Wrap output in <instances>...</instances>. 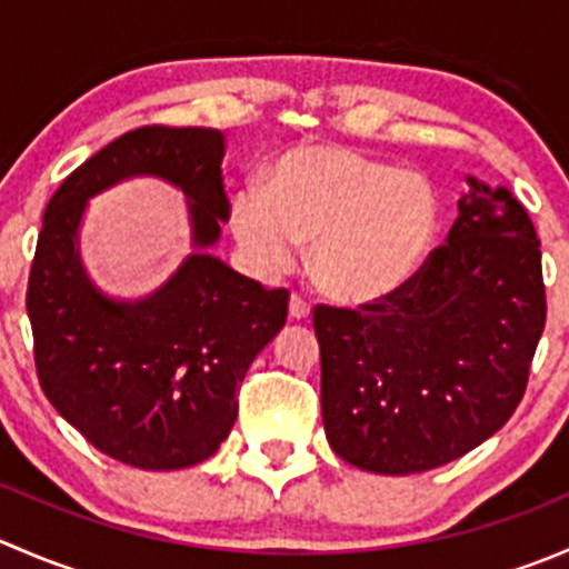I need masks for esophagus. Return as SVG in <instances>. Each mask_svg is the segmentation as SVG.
I'll return each instance as SVG.
<instances>
[{"mask_svg": "<svg viewBox=\"0 0 569 569\" xmlns=\"http://www.w3.org/2000/svg\"><path fill=\"white\" fill-rule=\"evenodd\" d=\"M289 317L297 319V321L308 319V317H311V306H308V302L302 300L300 295H291V300H289Z\"/></svg>", "mask_w": 569, "mask_h": 569, "instance_id": "1", "label": "esophagus"}]
</instances>
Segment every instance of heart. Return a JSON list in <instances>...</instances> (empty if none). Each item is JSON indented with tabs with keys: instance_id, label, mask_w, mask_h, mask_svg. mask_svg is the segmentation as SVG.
<instances>
[{
	"instance_id": "b5f03b06",
	"label": "heart",
	"mask_w": 569,
	"mask_h": 569,
	"mask_svg": "<svg viewBox=\"0 0 569 569\" xmlns=\"http://www.w3.org/2000/svg\"><path fill=\"white\" fill-rule=\"evenodd\" d=\"M228 222L263 274L289 269L313 238L317 283L332 300L363 306L416 278L438 239L440 203L421 173L311 142L280 153L263 187L237 189Z\"/></svg>"
}]
</instances>
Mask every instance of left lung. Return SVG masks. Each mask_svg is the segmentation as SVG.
<instances>
[{"instance_id": "8db88e82", "label": "left lung", "mask_w": 569, "mask_h": 569, "mask_svg": "<svg viewBox=\"0 0 569 569\" xmlns=\"http://www.w3.org/2000/svg\"><path fill=\"white\" fill-rule=\"evenodd\" d=\"M446 244L386 300L313 308L321 418L355 468L460 460L512 418L545 330L539 239L507 187L468 176Z\"/></svg>"}]
</instances>
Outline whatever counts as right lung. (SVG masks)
<instances>
[{"label": "right lung", "instance_id": "add662e5", "mask_svg": "<svg viewBox=\"0 0 569 569\" xmlns=\"http://www.w3.org/2000/svg\"><path fill=\"white\" fill-rule=\"evenodd\" d=\"M222 157L217 129L142 126L79 164L43 211L27 286L40 388L90 446L131 468L209 460L237 421L250 363L289 313V291L263 289L206 252L231 209ZM134 174L188 194L196 252L153 296L129 303L87 278L78 226L93 193Z\"/></svg>", "mask_w": 569, "mask_h": 569}]
</instances>
